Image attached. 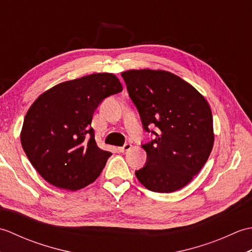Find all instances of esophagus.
Wrapping results in <instances>:
<instances>
[{"mask_svg":"<svg viewBox=\"0 0 252 252\" xmlns=\"http://www.w3.org/2000/svg\"><path fill=\"white\" fill-rule=\"evenodd\" d=\"M131 147H132L131 144H125V145H123L122 147H118V152H119V153H126L127 151H130Z\"/></svg>","mask_w":252,"mask_h":252,"instance_id":"1","label":"esophagus"}]
</instances>
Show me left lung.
<instances>
[{"mask_svg":"<svg viewBox=\"0 0 252 252\" xmlns=\"http://www.w3.org/2000/svg\"><path fill=\"white\" fill-rule=\"evenodd\" d=\"M143 127L155 135L142 147L146 164L135 171L147 189L172 192L187 185L205 165L215 142L212 112L198 91L164 70L121 73ZM156 126L157 132L149 127Z\"/></svg>","mask_w":252,"mask_h":252,"instance_id":"8db88e82","label":"left lung"}]
</instances>
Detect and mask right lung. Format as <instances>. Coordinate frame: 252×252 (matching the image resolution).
Returning a JSON list of instances; mask_svg holds the SVG:
<instances>
[{"mask_svg": "<svg viewBox=\"0 0 252 252\" xmlns=\"http://www.w3.org/2000/svg\"><path fill=\"white\" fill-rule=\"evenodd\" d=\"M122 91L112 73H93L41 94L25 117L20 141L40 175L58 189L78 190L98 178L111 153L100 149L91 126L101 100Z\"/></svg>", "mask_w": 252, "mask_h": 252, "instance_id": "obj_1", "label": "right lung"}]
</instances>
